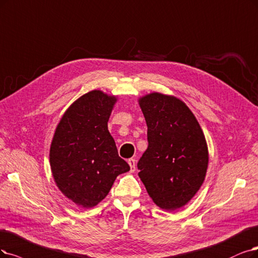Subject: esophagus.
Here are the masks:
<instances>
[{
	"label": "esophagus",
	"mask_w": 258,
	"mask_h": 258,
	"mask_svg": "<svg viewBox=\"0 0 258 258\" xmlns=\"http://www.w3.org/2000/svg\"><path fill=\"white\" fill-rule=\"evenodd\" d=\"M127 163H128V165H130V168H131V172H134V171L136 170V163H135V159L130 158Z\"/></svg>",
	"instance_id": "34e87169"
}]
</instances>
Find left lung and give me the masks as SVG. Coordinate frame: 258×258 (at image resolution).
I'll use <instances>...</instances> for the list:
<instances>
[{"instance_id":"1","label":"left lung","mask_w":258,"mask_h":258,"mask_svg":"<svg viewBox=\"0 0 258 258\" xmlns=\"http://www.w3.org/2000/svg\"><path fill=\"white\" fill-rule=\"evenodd\" d=\"M148 126L139 177L164 211L184 207L202 186L208 167L204 133L187 105L174 95L151 92L138 100Z\"/></svg>"}]
</instances>
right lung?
I'll return each instance as SVG.
<instances>
[{"label":"right lung","mask_w":258,"mask_h":258,"mask_svg":"<svg viewBox=\"0 0 258 258\" xmlns=\"http://www.w3.org/2000/svg\"><path fill=\"white\" fill-rule=\"evenodd\" d=\"M118 98L102 90L83 94L57 124L50 148L55 184L76 205L91 208L130 166L119 157L107 122Z\"/></svg>","instance_id":"obj_1"}]
</instances>
